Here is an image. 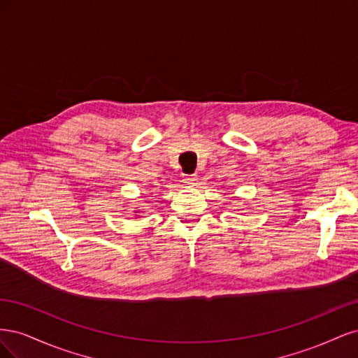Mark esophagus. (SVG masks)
Segmentation results:
<instances>
[{
    "label": "esophagus",
    "instance_id": "1",
    "mask_svg": "<svg viewBox=\"0 0 358 358\" xmlns=\"http://www.w3.org/2000/svg\"><path fill=\"white\" fill-rule=\"evenodd\" d=\"M183 183H185V185H194V183H196V180H197V176L196 175H183Z\"/></svg>",
    "mask_w": 358,
    "mask_h": 358
}]
</instances>
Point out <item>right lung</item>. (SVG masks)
Masks as SVG:
<instances>
[{
    "mask_svg": "<svg viewBox=\"0 0 358 358\" xmlns=\"http://www.w3.org/2000/svg\"><path fill=\"white\" fill-rule=\"evenodd\" d=\"M134 213H137V212H134Z\"/></svg>",
    "mask_w": 358,
    "mask_h": 358,
    "instance_id": "obj_1",
    "label": "right lung"
}]
</instances>
